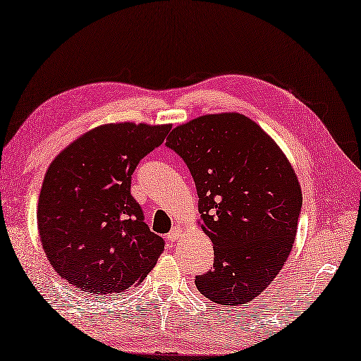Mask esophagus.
Here are the masks:
<instances>
[{"label": "esophagus", "mask_w": 361, "mask_h": 361, "mask_svg": "<svg viewBox=\"0 0 361 361\" xmlns=\"http://www.w3.org/2000/svg\"><path fill=\"white\" fill-rule=\"evenodd\" d=\"M185 235V228L182 227V226H176L173 230H171V233H169V238L171 240H179V238H182V236Z\"/></svg>", "instance_id": "esophagus-1"}]
</instances>
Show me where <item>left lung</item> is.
Returning <instances> with one entry per match:
<instances>
[{
    "instance_id": "left-lung-1",
    "label": "left lung",
    "mask_w": 361,
    "mask_h": 361,
    "mask_svg": "<svg viewBox=\"0 0 361 361\" xmlns=\"http://www.w3.org/2000/svg\"><path fill=\"white\" fill-rule=\"evenodd\" d=\"M190 169L198 226L214 247L212 270L195 279L221 305H241L271 285L298 233L302 190L279 144L236 111L176 126L166 140Z\"/></svg>"
}]
</instances>
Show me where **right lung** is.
Segmentation results:
<instances>
[{
  "label": "right lung",
  "mask_w": 361,
  "mask_h": 361,
  "mask_svg": "<svg viewBox=\"0 0 361 361\" xmlns=\"http://www.w3.org/2000/svg\"><path fill=\"white\" fill-rule=\"evenodd\" d=\"M169 129L107 123L52 159L39 192L38 233L47 261L72 286L96 296L125 293L157 265L164 241L144 222L131 176Z\"/></svg>",
  "instance_id": "right-lung-1"
}]
</instances>
